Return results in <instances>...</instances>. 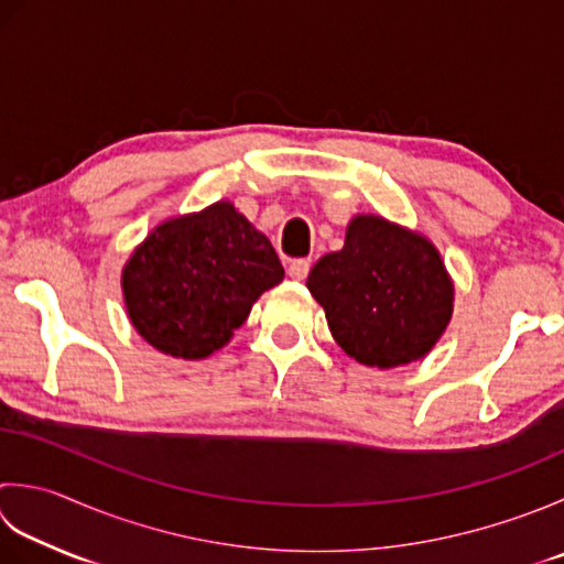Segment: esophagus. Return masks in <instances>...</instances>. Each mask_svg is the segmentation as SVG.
<instances>
[{
    "label": "esophagus",
    "instance_id": "34e87169",
    "mask_svg": "<svg viewBox=\"0 0 564 564\" xmlns=\"http://www.w3.org/2000/svg\"><path fill=\"white\" fill-rule=\"evenodd\" d=\"M307 271H311V261H305V259H297L289 267V275L293 281H305Z\"/></svg>",
    "mask_w": 564,
    "mask_h": 564
}]
</instances>
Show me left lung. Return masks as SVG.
Returning a JSON list of instances; mask_svg holds the SVG:
<instances>
[{"label": "left lung", "instance_id": "left-lung-1", "mask_svg": "<svg viewBox=\"0 0 564 564\" xmlns=\"http://www.w3.org/2000/svg\"><path fill=\"white\" fill-rule=\"evenodd\" d=\"M337 345L364 367L393 369L430 355L455 311V283L425 235L381 215H355L345 247L307 273Z\"/></svg>", "mask_w": 564, "mask_h": 564}]
</instances>
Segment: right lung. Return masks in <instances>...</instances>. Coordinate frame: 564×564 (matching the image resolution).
Segmentation results:
<instances>
[{
    "instance_id": "1",
    "label": "right lung",
    "mask_w": 564,
    "mask_h": 564,
    "mask_svg": "<svg viewBox=\"0 0 564 564\" xmlns=\"http://www.w3.org/2000/svg\"><path fill=\"white\" fill-rule=\"evenodd\" d=\"M281 281L269 237L235 203L217 200L153 227L121 269V295L143 341L193 361L223 349Z\"/></svg>"
}]
</instances>
